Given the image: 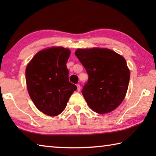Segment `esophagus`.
<instances>
[{"label": "esophagus", "mask_w": 156, "mask_h": 156, "mask_svg": "<svg viewBox=\"0 0 156 156\" xmlns=\"http://www.w3.org/2000/svg\"><path fill=\"white\" fill-rule=\"evenodd\" d=\"M76 86H77V90H78V91H80V89H81L80 85V84H78Z\"/></svg>", "instance_id": "1"}]
</instances>
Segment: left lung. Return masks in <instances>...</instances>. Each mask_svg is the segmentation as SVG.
<instances>
[{"instance_id": "left-lung-1", "label": "left lung", "mask_w": 156, "mask_h": 156, "mask_svg": "<svg viewBox=\"0 0 156 156\" xmlns=\"http://www.w3.org/2000/svg\"><path fill=\"white\" fill-rule=\"evenodd\" d=\"M75 55L89 76L82 90L89 107L98 113L116 109L125 98L130 79L125 59L105 48L78 49Z\"/></svg>"}]
</instances>
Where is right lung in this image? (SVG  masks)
I'll list each match as a JSON object with an SVG mask.
<instances>
[{
  "label": "right lung",
  "mask_w": 156,
  "mask_h": 156,
  "mask_svg": "<svg viewBox=\"0 0 156 156\" xmlns=\"http://www.w3.org/2000/svg\"><path fill=\"white\" fill-rule=\"evenodd\" d=\"M70 53L69 49L62 47L41 50L26 67L29 95L38 109L47 115L56 116L62 113L77 89L69 81L66 64Z\"/></svg>",
  "instance_id": "obj_1"
}]
</instances>
